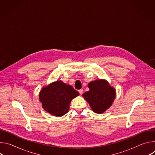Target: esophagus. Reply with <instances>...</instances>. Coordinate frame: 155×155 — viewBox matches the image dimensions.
Listing matches in <instances>:
<instances>
[{"mask_svg":"<svg viewBox=\"0 0 155 155\" xmlns=\"http://www.w3.org/2000/svg\"><path fill=\"white\" fill-rule=\"evenodd\" d=\"M83 91V90H78V92H79V93H80V95H81V94H82Z\"/></svg>","mask_w":155,"mask_h":155,"instance_id":"esophagus-1","label":"esophagus"}]
</instances>
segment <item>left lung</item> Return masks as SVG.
Here are the masks:
<instances>
[{
  "instance_id": "8db88e82",
  "label": "left lung",
  "mask_w": 155,
  "mask_h": 155,
  "mask_svg": "<svg viewBox=\"0 0 155 155\" xmlns=\"http://www.w3.org/2000/svg\"><path fill=\"white\" fill-rule=\"evenodd\" d=\"M90 90L83 94L93 111L101 114L112 105L116 97V90L104 79L91 81L87 84Z\"/></svg>"
}]
</instances>
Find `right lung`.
I'll return each mask as SVG.
<instances>
[{
    "instance_id": "obj_1",
    "label": "right lung",
    "mask_w": 155,
    "mask_h": 155,
    "mask_svg": "<svg viewBox=\"0 0 155 155\" xmlns=\"http://www.w3.org/2000/svg\"><path fill=\"white\" fill-rule=\"evenodd\" d=\"M78 95L79 93L71 85L57 80L42 87L39 93V101L48 113L62 117L69 112L71 102Z\"/></svg>"
}]
</instances>
